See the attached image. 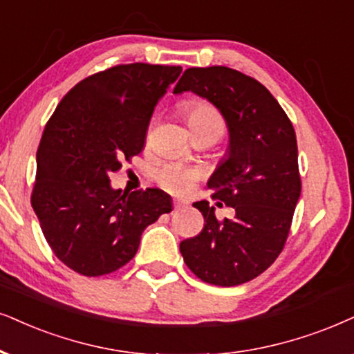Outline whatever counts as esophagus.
Segmentation results:
<instances>
[{"instance_id":"esophagus-1","label":"esophagus","mask_w":354,"mask_h":354,"mask_svg":"<svg viewBox=\"0 0 354 354\" xmlns=\"http://www.w3.org/2000/svg\"><path fill=\"white\" fill-rule=\"evenodd\" d=\"M185 205H186L185 201H180V199H174L173 201V209L174 210H181L183 207H185Z\"/></svg>"}]
</instances>
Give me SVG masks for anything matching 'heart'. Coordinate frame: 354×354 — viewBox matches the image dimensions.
Wrapping results in <instances>:
<instances>
[{
	"mask_svg": "<svg viewBox=\"0 0 354 354\" xmlns=\"http://www.w3.org/2000/svg\"><path fill=\"white\" fill-rule=\"evenodd\" d=\"M181 109L191 129L210 127L218 133V137L223 133L225 122H223L222 114L210 102L204 100H187L183 102ZM153 176L163 189L173 194H187L201 178V169L183 163L168 162L156 168Z\"/></svg>",
	"mask_w": 354,
	"mask_h": 354,
	"instance_id": "1",
	"label": "heart"
}]
</instances>
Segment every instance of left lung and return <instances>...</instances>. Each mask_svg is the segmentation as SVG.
I'll return each instance as SVG.
<instances>
[{"instance_id":"obj_1","label":"left lung","mask_w":354,"mask_h":354,"mask_svg":"<svg viewBox=\"0 0 354 354\" xmlns=\"http://www.w3.org/2000/svg\"><path fill=\"white\" fill-rule=\"evenodd\" d=\"M183 91L209 100L229 125L227 158L207 186L235 217L218 221L207 201L192 204L205 223L199 235L181 241V254L204 283H248L274 263L288 240L301 196L296 132L261 83L229 66L187 68L173 89Z\"/></svg>"}]
</instances>
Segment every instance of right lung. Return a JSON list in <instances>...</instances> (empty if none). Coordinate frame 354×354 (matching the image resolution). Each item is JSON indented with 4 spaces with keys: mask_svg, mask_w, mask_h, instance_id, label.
I'll list each match as a JSON object with an SVG mask.
<instances>
[{
    "mask_svg": "<svg viewBox=\"0 0 354 354\" xmlns=\"http://www.w3.org/2000/svg\"><path fill=\"white\" fill-rule=\"evenodd\" d=\"M181 66L124 64L75 84L37 149L30 204L55 257L78 274H111L136 257L140 236L171 198L156 187L122 194L109 173L144 150L153 109Z\"/></svg>",
    "mask_w": 354,
    "mask_h": 354,
    "instance_id": "1",
    "label": "right lung"
}]
</instances>
